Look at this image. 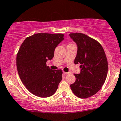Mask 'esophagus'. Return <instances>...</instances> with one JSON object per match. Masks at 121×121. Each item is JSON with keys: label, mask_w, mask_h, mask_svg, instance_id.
Segmentation results:
<instances>
[{"label": "esophagus", "mask_w": 121, "mask_h": 121, "mask_svg": "<svg viewBox=\"0 0 121 121\" xmlns=\"http://www.w3.org/2000/svg\"><path fill=\"white\" fill-rule=\"evenodd\" d=\"M63 73H64V74H65V75H67V74H69V73H70V72H64L63 71Z\"/></svg>", "instance_id": "esophagus-1"}]
</instances>
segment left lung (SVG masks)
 <instances>
[{"label": "left lung", "mask_w": 121, "mask_h": 121, "mask_svg": "<svg viewBox=\"0 0 121 121\" xmlns=\"http://www.w3.org/2000/svg\"><path fill=\"white\" fill-rule=\"evenodd\" d=\"M78 46L75 64H80L79 74L74 73L76 81L70 85L75 96L82 99L91 97L100 91L105 82L108 65L101 44L84 34L70 33Z\"/></svg>", "instance_id": "left-lung-1"}]
</instances>
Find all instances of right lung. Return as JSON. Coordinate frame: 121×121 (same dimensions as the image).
<instances>
[{"mask_svg": "<svg viewBox=\"0 0 121 121\" xmlns=\"http://www.w3.org/2000/svg\"><path fill=\"white\" fill-rule=\"evenodd\" d=\"M60 33L35 34L25 38L16 57L21 82L35 96L48 97L54 95L62 79V69L52 70L46 66L54 57L55 48L64 39Z\"/></svg>", "mask_w": 121, "mask_h": 121, "instance_id": "obj_1", "label": "right lung"}]
</instances>
